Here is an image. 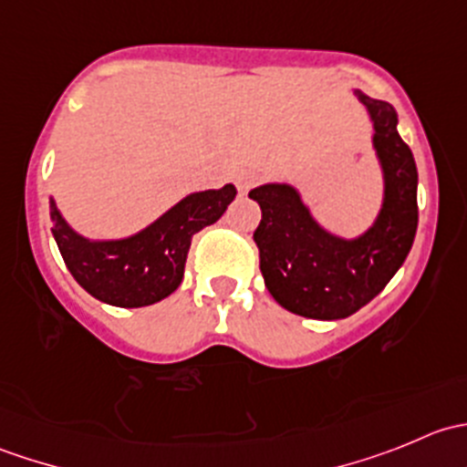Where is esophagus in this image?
<instances>
[{"label":"esophagus","instance_id":"1","mask_svg":"<svg viewBox=\"0 0 467 467\" xmlns=\"http://www.w3.org/2000/svg\"><path fill=\"white\" fill-rule=\"evenodd\" d=\"M234 182H237V190L242 192V194H246V192L257 182V173L255 171H239L237 176H234Z\"/></svg>","mask_w":467,"mask_h":467}]
</instances>
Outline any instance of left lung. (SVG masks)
Here are the masks:
<instances>
[{"mask_svg": "<svg viewBox=\"0 0 467 467\" xmlns=\"http://www.w3.org/2000/svg\"><path fill=\"white\" fill-rule=\"evenodd\" d=\"M373 124L381 171V205L357 237H343L314 216L291 182H264L248 192L262 207L255 239L264 285L289 312L318 321L346 318L368 305L398 273L418 228V169L398 133V112L355 89Z\"/></svg>", "mask_w": 467, "mask_h": 467, "instance_id": "obj_1", "label": "left lung"}]
</instances>
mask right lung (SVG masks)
Listing matches in <instances>:
<instances>
[{
	"label": "right lung",
	"mask_w": 467,
	"mask_h": 467,
	"mask_svg": "<svg viewBox=\"0 0 467 467\" xmlns=\"http://www.w3.org/2000/svg\"><path fill=\"white\" fill-rule=\"evenodd\" d=\"M237 190L192 192L129 237L89 239L74 230L49 196L51 234L74 280L112 307H146L178 289L192 237L221 219Z\"/></svg>",
	"instance_id": "1"
}]
</instances>
